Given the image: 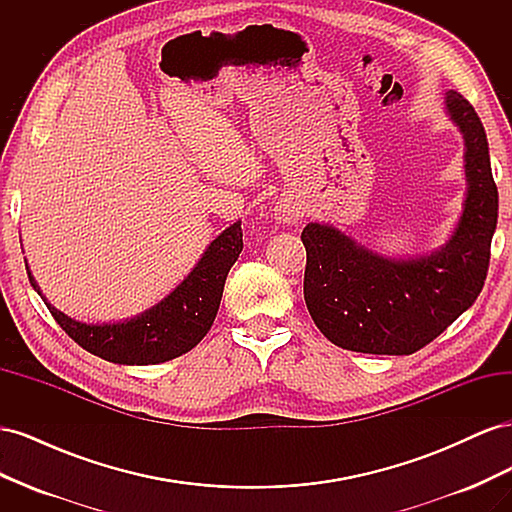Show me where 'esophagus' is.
<instances>
[{"label": "esophagus", "instance_id": "34e87169", "mask_svg": "<svg viewBox=\"0 0 512 512\" xmlns=\"http://www.w3.org/2000/svg\"><path fill=\"white\" fill-rule=\"evenodd\" d=\"M301 218V207L297 200L282 198L280 203L275 205V220L280 224H292Z\"/></svg>", "mask_w": 512, "mask_h": 512}]
</instances>
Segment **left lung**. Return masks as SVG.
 Segmentation results:
<instances>
[{
    "mask_svg": "<svg viewBox=\"0 0 512 512\" xmlns=\"http://www.w3.org/2000/svg\"><path fill=\"white\" fill-rule=\"evenodd\" d=\"M446 106L466 138L468 196L455 235L440 252L382 258L333 226L307 224L303 294L316 327L335 346L365 354H412L433 342L483 290L498 224V185L474 106L448 91Z\"/></svg>",
    "mask_w": 512,
    "mask_h": 512,
    "instance_id": "left-lung-1",
    "label": "left lung"
}]
</instances>
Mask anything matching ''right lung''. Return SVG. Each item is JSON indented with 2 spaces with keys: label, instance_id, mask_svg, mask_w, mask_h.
Instances as JSON below:
<instances>
[{
  "label": "right lung",
  "instance_id": "right-lung-1",
  "mask_svg": "<svg viewBox=\"0 0 512 512\" xmlns=\"http://www.w3.org/2000/svg\"><path fill=\"white\" fill-rule=\"evenodd\" d=\"M241 250L243 230L237 222L207 247L194 271L162 303L117 324H85L57 312L46 303L29 267H25L29 282L44 299L55 322L81 348L119 365H156L192 350L207 335L218 314L226 275Z\"/></svg>",
  "mask_w": 512,
  "mask_h": 512
}]
</instances>
